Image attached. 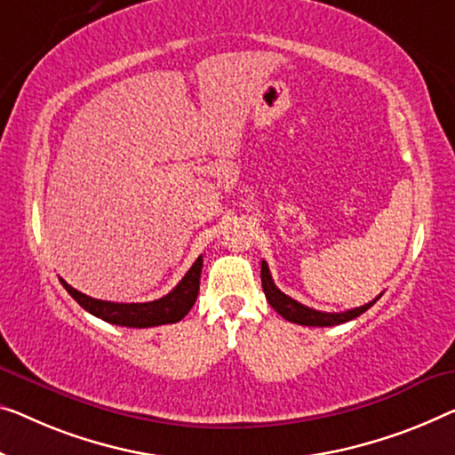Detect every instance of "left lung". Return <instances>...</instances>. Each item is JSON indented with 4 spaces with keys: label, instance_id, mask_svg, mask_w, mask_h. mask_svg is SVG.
<instances>
[{
    "label": "left lung",
    "instance_id": "left-lung-1",
    "mask_svg": "<svg viewBox=\"0 0 455 455\" xmlns=\"http://www.w3.org/2000/svg\"><path fill=\"white\" fill-rule=\"evenodd\" d=\"M261 286H263V292H266L267 302L271 304V308H274L277 315L283 316L290 323L307 324V327H333V324L347 323V321H351V318L363 315L370 307H374L378 298L382 296V294H379L371 302L363 304V307L345 310V313H321V310L304 307V304L296 302L294 298L283 294L280 288H275V283H274V280H271V274H269V267H267L266 261H261Z\"/></svg>",
    "mask_w": 455,
    "mask_h": 455
}]
</instances>
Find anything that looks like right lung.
Returning a JSON list of instances; mask_svg holds the SVG:
<instances>
[{
	"instance_id": "1",
	"label": "right lung",
	"mask_w": 455,
	"mask_h": 455,
	"mask_svg": "<svg viewBox=\"0 0 455 455\" xmlns=\"http://www.w3.org/2000/svg\"><path fill=\"white\" fill-rule=\"evenodd\" d=\"M200 274H202V255L194 261L188 274L181 277V282L175 286L167 296L159 298L153 302H108L98 300V298L81 294L79 290L69 286L65 280H60L63 288L77 300L81 308L87 313L101 318V321L120 324V327H134V329H147V327H159V324L178 323L184 318L189 308L194 307L196 298H198L200 290Z\"/></svg>"
}]
</instances>
